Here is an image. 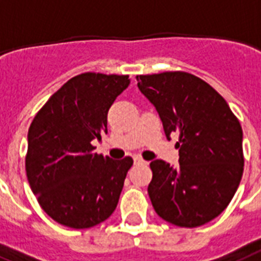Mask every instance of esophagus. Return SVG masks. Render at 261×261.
Listing matches in <instances>:
<instances>
[{
    "label": "esophagus",
    "instance_id": "obj_1",
    "mask_svg": "<svg viewBox=\"0 0 261 261\" xmlns=\"http://www.w3.org/2000/svg\"><path fill=\"white\" fill-rule=\"evenodd\" d=\"M134 162L135 164H146V161H143L141 156H134Z\"/></svg>",
    "mask_w": 261,
    "mask_h": 261
}]
</instances>
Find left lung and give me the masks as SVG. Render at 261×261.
Returning <instances> with one entry per match:
<instances>
[{
  "mask_svg": "<svg viewBox=\"0 0 261 261\" xmlns=\"http://www.w3.org/2000/svg\"><path fill=\"white\" fill-rule=\"evenodd\" d=\"M138 88L160 114L165 135L178 134L179 166L150 164L156 215L182 228L212 221L229 205L244 170L243 130L225 99L200 77L174 71L138 75Z\"/></svg>",
  "mask_w": 261,
  "mask_h": 261,
  "instance_id": "obj_1",
  "label": "left lung"
}]
</instances>
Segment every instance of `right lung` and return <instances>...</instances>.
Returning a JSON list of instances; mask_svg holds the SVG:
<instances>
[{"label": "right lung", "mask_w": 261, "mask_h": 261, "mask_svg": "<svg viewBox=\"0 0 261 261\" xmlns=\"http://www.w3.org/2000/svg\"><path fill=\"white\" fill-rule=\"evenodd\" d=\"M130 84L128 75L86 72L69 79L36 114L28 131L27 177L50 219L86 229L115 211L133 158L94 152L107 134L110 107Z\"/></svg>", "instance_id": "right-lung-1"}]
</instances>
